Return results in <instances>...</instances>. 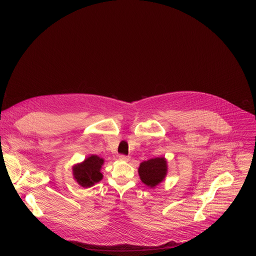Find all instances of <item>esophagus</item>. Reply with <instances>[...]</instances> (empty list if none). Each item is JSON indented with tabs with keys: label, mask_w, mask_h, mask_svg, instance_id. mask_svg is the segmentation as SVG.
I'll use <instances>...</instances> for the list:
<instances>
[{
	"label": "esophagus",
	"mask_w": 256,
	"mask_h": 256,
	"mask_svg": "<svg viewBox=\"0 0 256 256\" xmlns=\"http://www.w3.org/2000/svg\"><path fill=\"white\" fill-rule=\"evenodd\" d=\"M120 160L128 162V161L130 160V156H126V155H120Z\"/></svg>",
	"instance_id": "1"
}]
</instances>
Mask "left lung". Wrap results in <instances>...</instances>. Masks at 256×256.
I'll return each instance as SVG.
<instances>
[{"label": "left lung", "mask_w": 256, "mask_h": 256, "mask_svg": "<svg viewBox=\"0 0 256 256\" xmlns=\"http://www.w3.org/2000/svg\"><path fill=\"white\" fill-rule=\"evenodd\" d=\"M166 174L167 162L164 157L144 161L138 167V175L142 182L151 188L162 182Z\"/></svg>", "instance_id": "obj_1"}]
</instances>
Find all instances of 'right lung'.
<instances>
[{
    "mask_svg": "<svg viewBox=\"0 0 256 256\" xmlns=\"http://www.w3.org/2000/svg\"><path fill=\"white\" fill-rule=\"evenodd\" d=\"M104 160L97 155H91L82 163L72 166V175L82 188H91L99 182L103 175L100 172Z\"/></svg>",
    "mask_w": 256,
    "mask_h": 256,
    "instance_id": "1",
    "label": "right lung"
}]
</instances>
